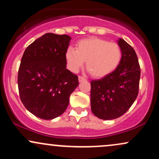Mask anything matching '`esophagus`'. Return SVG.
<instances>
[{"label":"esophagus","instance_id":"1","mask_svg":"<svg viewBox=\"0 0 159 159\" xmlns=\"http://www.w3.org/2000/svg\"><path fill=\"white\" fill-rule=\"evenodd\" d=\"M78 81H79V82H82L86 81V79L84 77H82V76H79V77H78Z\"/></svg>","mask_w":159,"mask_h":159}]
</instances>
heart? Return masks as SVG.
Masks as SVG:
<instances>
[{
    "label": "heart",
    "instance_id": "heart-1",
    "mask_svg": "<svg viewBox=\"0 0 159 159\" xmlns=\"http://www.w3.org/2000/svg\"><path fill=\"white\" fill-rule=\"evenodd\" d=\"M65 57L67 66L72 72H77L86 61V67L93 77L100 78L117 69L121 63L123 52L116 43L90 37L78 41L75 49L69 48Z\"/></svg>",
    "mask_w": 159,
    "mask_h": 159
}]
</instances>
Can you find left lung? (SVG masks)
Segmentation results:
<instances>
[{"label":"left lung","mask_w":159,"mask_h":159,"mask_svg":"<svg viewBox=\"0 0 159 159\" xmlns=\"http://www.w3.org/2000/svg\"><path fill=\"white\" fill-rule=\"evenodd\" d=\"M123 52L117 69L101 79L91 81L93 114L105 120L120 117L135 101L139 90L140 69L134 48L125 40H117Z\"/></svg>","instance_id":"obj_1"}]
</instances>
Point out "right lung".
I'll list each match as a JSON object with an SVG mask.
<instances>
[{
    "label": "right lung",
    "instance_id": "right-lung-1",
    "mask_svg": "<svg viewBox=\"0 0 159 159\" xmlns=\"http://www.w3.org/2000/svg\"><path fill=\"white\" fill-rule=\"evenodd\" d=\"M70 40L68 35L47 33L23 54L18 74L20 98L27 111L41 119L63 114L78 85V76L66 69Z\"/></svg>",
    "mask_w": 159,
    "mask_h": 159
}]
</instances>
